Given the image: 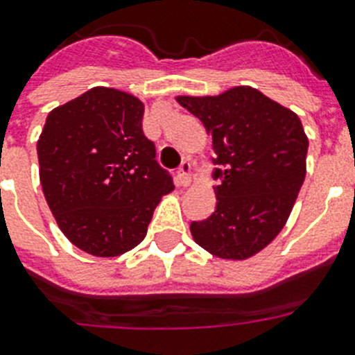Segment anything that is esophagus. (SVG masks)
I'll return each instance as SVG.
<instances>
[{"instance_id":"obj_1","label":"esophagus","mask_w":355,"mask_h":355,"mask_svg":"<svg viewBox=\"0 0 355 355\" xmlns=\"http://www.w3.org/2000/svg\"><path fill=\"white\" fill-rule=\"evenodd\" d=\"M178 180H180L181 187H190V184H192V163H181L180 171H178Z\"/></svg>"}]
</instances>
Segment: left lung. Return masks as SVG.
Instances as JSON below:
<instances>
[{"instance_id": "left-lung-1", "label": "left lung", "mask_w": 355, "mask_h": 355, "mask_svg": "<svg viewBox=\"0 0 355 355\" xmlns=\"http://www.w3.org/2000/svg\"><path fill=\"white\" fill-rule=\"evenodd\" d=\"M199 117L220 184L213 187L216 208L192 222L197 245L229 261L261 252L286 225L306 178L307 135L299 115L249 85L216 96H178Z\"/></svg>"}]
</instances>
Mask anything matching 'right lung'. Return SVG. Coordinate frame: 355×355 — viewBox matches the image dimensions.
<instances>
[{
  "instance_id": "obj_1",
  "label": "right lung",
  "mask_w": 355,
  "mask_h": 355,
  "mask_svg": "<svg viewBox=\"0 0 355 355\" xmlns=\"http://www.w3.org/2000/svg\"><path fill=\"white\" fill-rule=\"evenodd\" d=\"M144 103L94 87L51 110L37 140L48 206L72 245L115 258L146 238L155 208L174 190L142 130Z\"/></svg>"
}]
</instances>
